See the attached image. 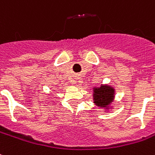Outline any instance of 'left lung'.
<instances>
[{
  "mask_svg": "<svg viewBox=\"0 0 155 155\" xmlns=\"http://www.w3.org/2000/svg\"><path fill=\"white\" fill-rule=\"evenodd\" d=\"M93 103L97 107L104 109L105 111H109L113 109L112 102L115 95V89L109 84H101L98 87L93 88Z\"/></svg>",
  "mask_w": 155,
  "mask_h": 155,
  "instance_id": "obj_1",
  "label": "left lung"
}]
</instances>
